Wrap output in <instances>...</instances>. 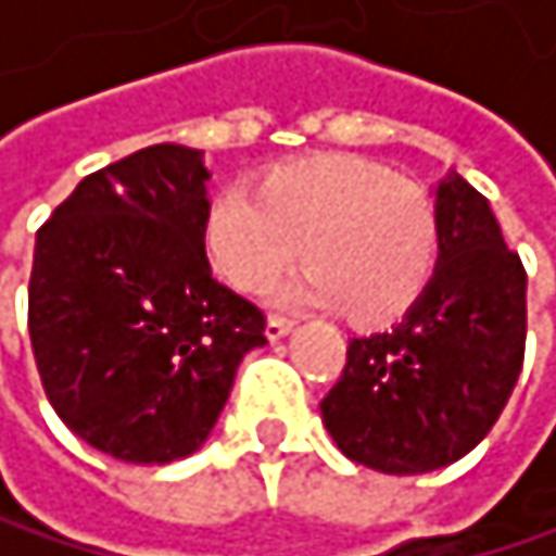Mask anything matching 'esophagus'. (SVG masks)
<instances>
[{"label": "esophagus", "instance_id": "obj_1", "mask_svg": "<svg viewBox=\"0 0 556 556\" xmlns=\"http://www.w3.org/2000/svg\"><path fill=\"white\" fill-rule=\"evenodd\" d=\"M290 330H293V319H287V316H276V313H273V316L266 319V337H269V340H283Z\"/></svg>", "mask_w": 556, "mask_h": 556}]
</instances>
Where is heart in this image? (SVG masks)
<instances>
[{"mask_svg":"<svg viewBox=\"0 0 556 556\" xmlns=\"http://www.w3.org/2000/svg\"><path fill=\"white\" fill-rule=\"evenodd\" d=\"M313 269L300 303H340L356 327L407 313L433 280L440 223L417 182L356 156H306L273 166L256 200L219 189L203 216V250L219 280L266 293L296 263Z\"/></svg>","mask_w":556,"mask_h":556,"instance_id":"b5f03b06","label":"heart"}]
</instances>
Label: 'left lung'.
Listing matches in <instances>:
<instances>
[{
	"instance_id": "1",
	"label": "left lung",
	"mask_w": 556,
	"mask_h": 556,
	"mask_svg": "<svg viewBox=\"0 0 556 556\" xmlns=\"http://www.w3.org/2000/svg\"><path fill=\"white\" fill-rule=\"evenodd\" d=\"M433 280L387 333L356 337L319 410L333 443L380 473L460 460L514 393L527 340V273L490 203L451 176L437 186Z\"/></svg>"
}]
</instances>
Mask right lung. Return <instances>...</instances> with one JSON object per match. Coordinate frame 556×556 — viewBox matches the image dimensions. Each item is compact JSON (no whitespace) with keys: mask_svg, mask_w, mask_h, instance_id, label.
Here are the masks:
<instances>
[{"mask_svg":"<svg viewBox=\"0 0 556 556\" xmlns=\"http://www.w3.org/2000/svg\"><path fill=\"white\" fill-rule=\"evenodd\" d=\"M203 153L176 142L89 173L36 232L29 337L59 420L126 464L206 443L260 306L213 280Z\"/></svg>","mask_w":556,"mask_h":556,"instance_id":"add662e5","label":"right lung"}]
</instances>
